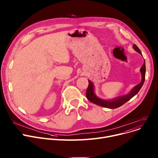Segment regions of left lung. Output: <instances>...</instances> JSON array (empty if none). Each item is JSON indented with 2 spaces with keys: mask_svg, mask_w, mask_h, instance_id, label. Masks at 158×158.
Instances as JSON below:
<instances>
[{
  "mask_svg": "<svg viewBox=\"0 0 158 158\" xmlns=\"http://www.w3.org/2000/svg\"><path fill=\"white\" fill-rule=\"evenodd\" d=\"M133 48L136 51L140 53L141 55L142 52L139 48L136 46L135 44H133ZM140 72H141V76H142V80L141 82L139 84V85H136L133 89L127 94H124V95L119 96L115 97L112 99L109 100H103L96 95V94L94 93V84L89 80H88L89 85L88 87L86 93V96L87 98L92 103L98 105V106L108 108V109H116L121 106L126 102L129 101L131 98H133L135 95L139 93L141 88L142 87L143 82L145 81V61L142 67L140 68Z\"/></svg>",
  "mask_w": 158,
  "mask_h": 158,
  "instance_id": "left-lung-1",
  "label": "left lung"
}]
</instances>
